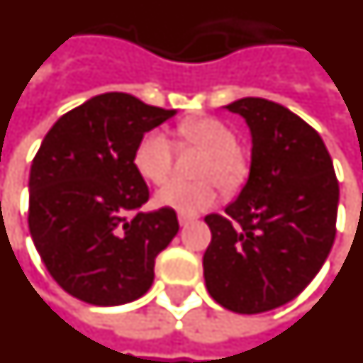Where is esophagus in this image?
I'll use <instances>...</instances> for the list:
<instances>
[{
    "label": "esophagus",
    "instance_id": "esophagus-1",
    "mask_svg": "<svg viewBox=\"0 0 363 363\" xmlns=\"http://www.w3.org/2000/svg\"><path fill=\"white\" fill-rule=\"evenodd\" d=\"M194 221V217H190V216H179V223H181V227H184V225H190V223Z\"/></svg>",
    "mask_w": 363,
    "mask_h": 363
}]
</instances>
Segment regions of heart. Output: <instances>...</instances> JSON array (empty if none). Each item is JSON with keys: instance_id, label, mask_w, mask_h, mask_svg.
Instances as JSON below:
<instances>
[{"instance_id": "obj_1", "label": "heart", "mask_w": 363, "mask_h": 363, "mask_svg": "<svg viewBox=\"0 0 363 363\" xmlns=\"http://www.w3.org/2000/svg\"><path fill=\"white\" fill-rule=\"evenodd\" d=\"M181 144L206 150L198 167V181H169L155 192V203L161 208L179 211L182 216H194L211 208L219 198V186L225 190L238 189L246 177L250 165L246 155L236 146V134L225 123L211 117L192 119L177 128ZM174 144L167 134L152 130L144 134L134 150V167L142 179L161 184L173 171Z\"/></svg>"}]
</instances>
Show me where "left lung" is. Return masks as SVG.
<instances>
[{"label":"left lung","mask_w":363,"mask_h":363,"mask_svg":"<svg viewBox=\"0 0 363 363\" xmlns=\"http://www.w3.org/2000/svg\"><path fill=\"white\" fill-rule=\"evenodd\" d=\"M252 133L248 182L225 216H206L203 279L217 304L264 313L291 302L325 264L337 235L339 181L321 136L264 98L227 106Z\"/></svg>","instance_id":"left-lung-1"}]
</instances>
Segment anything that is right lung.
Here are the masks:
<instances>
[{
    "instance_id": "obj_1",
    "label": "right lung",
    "mask_w": 363,
    "mask_h": 363,
    "mask_svg": "<svg viewBox=\"0 0 363 363\" xmlns=\"http://www.w3.org/2000/svg\"><path fill=\"white\" fill-rule=\"evenodd\" d=\"M174 109L107 92L59 117L34 155L28 229L53 281L86 304L121 306L154 283L179 233L174 209L140 211L150 190L134 150Z\"/></svg>"
}]
</instances>
